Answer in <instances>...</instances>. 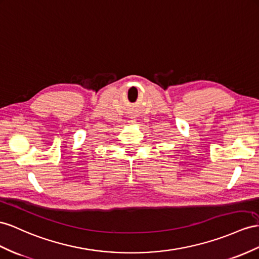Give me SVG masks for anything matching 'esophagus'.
I'll use <instances>...</instances> for the list:
<instances>
[{
  "label": "esophagus",
  "instance_id": "1",
  "mask_svg": "<svg viewBox=\"0 0 259 259\" xmlns=\"http://www.w3.org/2000/svg\"><path fill=\"white\" fill-rule=\"evenodd\" d=\"M131 122H135V121H134V120H131Z\"/></svg>",
  "mask_w": 259,
  "mask_h": 259
}]
</instances>
